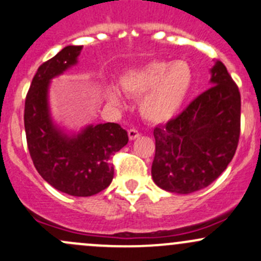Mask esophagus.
Wrapping results in <instances>:
<instances>
[{
    "mask_svg": "<svg viewBox=\"0 0 261 261\" xmlns=\"http://www.w3.org/2000/svg\"><path fill=\"white\" fill-rule=\"evenodd\" d=\"M127 133H128V139H130V140H135L140 136V133L138 130H136V128H130Z\"/></svg>",
    "mask_w": 261,
    "mask_h": 261,
    "instance_id": "esophagus-1",
    "label": "esophagus"
}]
</instances>
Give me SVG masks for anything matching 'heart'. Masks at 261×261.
<instances>
[{"label":"heart","mask_w":261,"mask_h":261,"mask_svg":"<svg viewBox=\"0 0 261 261\" xmlns=\"http://www.w3.org/2000/svg\"><path fill=\"white\" fill-rule=\"evenodd\" d=\"M125 94L140 97L142 117L153 123L165 122L182 108L193 86V71L186 61L171 64L153 60L125 71L119 80ZM112 102L119 103L116 91H110Z\"/></svg>","instance_id":"obj_1"}]
</instances>
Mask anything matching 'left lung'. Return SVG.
Returning <instances> with one entry per match:
<instances>
[{
    "label": "left lung",
    "instance_id": "1",
    "mask_svg": "<svg viewBox=\"0 0 261 261\" xmlns=\"http://www.w3.org/2000/svg\"><path fill=\"white\" fill-rule=\"evenodd\" d=\"M213 86L165 125L153 128V182L175 194L209 186L234 158L240 138L241 97L226 67L216 60Z\"/></svg>",
    "mask_w": 261,
    "mask_h": 261
}]
</instances>
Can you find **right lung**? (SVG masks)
Wrapping results in <instances>:
<instances>
[{
	"label": "right lung",
	"instance_id": "obj_1",
	"mask_svg": "<svg viewBox=\"0 0 261 261\" xmlns=\"http://www.w3.org/2000/svg\"><path fill=\"white\" fill-rule=\"evenodd\" d=\"M82 46H66L43 62L32 79L24 100L27 147L38 174L51 186L72 196H91L105 190L114 177L112 156L128 141L119 123L87 126L68 138L50 119L48 82L77 62Z\"/></svg>",
	"mask_w": 261,
	"mask_h": 261
}]
</instances>
